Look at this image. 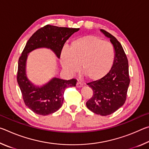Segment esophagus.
<instances>
[{"instance_id":"1","label":"esophagus","mask_w":149,"mask_h":149,"mask_svg":"<svg viewBox=\"0 0 149 149\" xmlns=\"http://www.w3.org/2000/svg\"><path fill=\"white\" fill-rule=\"evenodd\" d=\"M82 86H83V84L81 82H79V81L77 82V84H76V87H81Z\"/></svg>"}]
</instances>
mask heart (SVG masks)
Here are the masks:
<instances>
[{
	"label": "heart",
	"instance_id": "b5f03b06",
	"mask_svg": "<svg viewBox=\"0 0 149 149\" xmlns=\"http://www.w3.org/2000/svg\"><path fill=\"white\" fill-rule=\"evenodd\" d=\"M115 59L114 46L95 36L81 37L73 41L68 49L62 50L60 63L69 74L79 69L88 79L97 81L110 71Z\"/></svg>",
	"mask_w": 149,
	"mask_h": 149
}]
</instances>
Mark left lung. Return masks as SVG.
<instances>
[{
    "mask_svg": "<svg viewBox=\"0 0 149 149\" xmlns=\"http://www.w3.org/2000/svg\"><path fill=\"white\" fill-rule=\"evenodd\" d=\"M110 39L115 50V59L110 71L99 80L88 83L93 92L86 106L95 114L108 116L116 112L125 103L130 79L128 60L122 45L116 37L100 29Z\"/></svg>",
    "mask_w": 149,
    "mask_h": 149,
    "instance_id": "8db88e82",
    "label": "left lung"
}]
</instances>
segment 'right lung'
I'll return each instance as SVG.
<instances>
[{"mask_svg": "<svg viewBox=\"0 0 149 149\" xmlns=\"http://www.w3.org/2000/svg\"><path fill=\"white\" fill-rule=\"evenodd\" d=\"M79 28L61 27L47 25L33 34L18 60L17 81L25 104L35 114L47 116L60 109L64 101L65 89L75 87L77 80H65L53 77L39 87L34 85L27 77L26 62L29 52L41 48L52 50L58 58L65 41Z\"/></svg>", "mask_w": 149, "mask_h": 149, "instance_id": "obj_1", "label": "right lung"}]
</instances>
